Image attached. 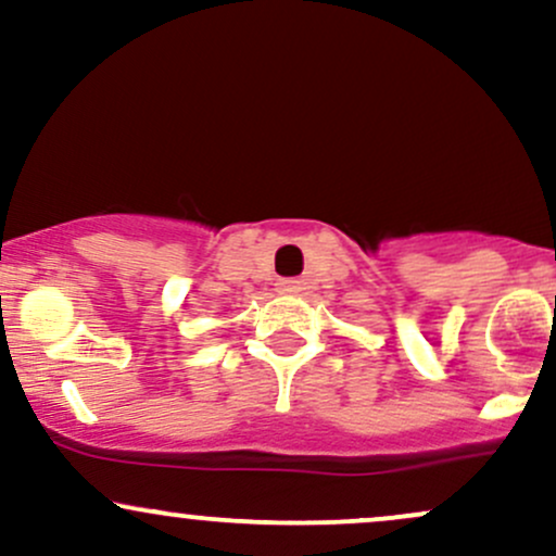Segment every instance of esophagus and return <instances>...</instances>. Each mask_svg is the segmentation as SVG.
<instances>
[{
  "instance_id": "1",
  "label": "esophagus",
  "mask_w": 556,
  "mask_h": 556,
  "mask_svg": "<svg viewBox=\"0 0 556 556\" xmlns=\"http://www.w3.org/2000/svg\"><path fill=\"white\" fill-rule=\"evenodd\" d=\"M277 292L279 295H295L300 292L298 279H277Z\"/></svg>"
}]
</instances>
